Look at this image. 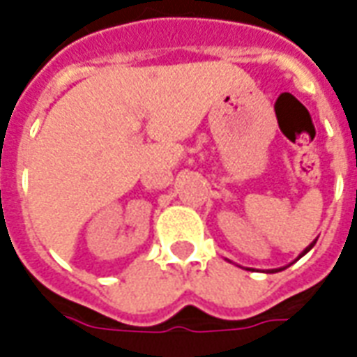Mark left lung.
I'll use <instances>...</instances> for the list:
<instances>
[{
	"instance_id": "left-lung-1",
	"label": "left lung",
	"mask_w": 357,
	"mask_h": 357,
	"mask_svg": "<svg viewBox=\"0 0 357 357\" xmlns=\"http://www.w3.org/2000/svg\"><path fill=\"white\" fill-rule=\"evenodd\" d=\"M315 241H317V239H315ZM315 241H314V243H312V245H310V247H307V248H306V250H304V252H302V255H306L307 250H310V248L314 247V245H315ZM302 255H300V256H302ZM271 271H281V269H271Z\"/></svg>"
}]
</instances>
